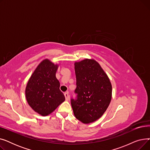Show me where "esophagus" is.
Wrapping results in <instances>:
<instances>
[{"mask_svg": "<svg viewBox=\"0 0 150 150\" xmlns=\"http://www.w3.org/2000/svg\"><path fill=\"white\" fill-rule=\"evenodd\" d=\"M64 96H65L66 100H69V93L67 92L64 93Z\"/></svg>", "mask_w": 150, "mask_h": 150, "instance_id": "1", "label": "esophagus"}]
</instances>
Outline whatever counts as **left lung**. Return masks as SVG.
Wrapping results in <instances>:
<instances>
[{"label": "left lung", "instance_id": "8db88e82", "mask_svg": "<svg viewBox=\"0 0 150 150\" xmlns=\"http://www.w3.org/2000/svg\"><path fill=\"white\" fill-rule=\"evenodd\" d=\"M76 87L70 102L74 114L84 123L96 121L106 111L112 97V86L98 63L86 59L75 63Z\"/></svg>", "mask_w": 150, "mask_h": 150}]
</instances>
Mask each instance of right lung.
<instances>
[{
	"label": "right lung",
	"mask_w": 150,
	"mask_h": 150,
	"mask_svg": "<svg viewBox=\"0 0 150 150\" xmlns=\"http://www.w3.org/2000/svg\"><path fill=\"white\" fill-rule=\"evenodd\" d=\"M58 66L48 59L42 61L27 83L25 96L28 105L34 111L45 116L52 113L65 100L59 89L56 74Z\"/></svg>",
	"instance_id": "1"
}]
</instances>
